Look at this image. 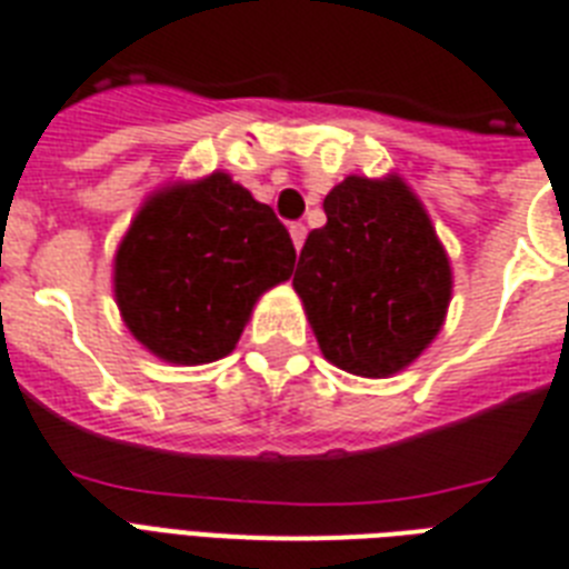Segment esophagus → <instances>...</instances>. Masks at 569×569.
Segmentation results:
<instances>
[{"label": "esophagus", "mask_w": 569, "mask_h": 569, "mask_svg": "<svg viewBox=\"0 0 569 569\" xmlns=\"http://www.w3.org/2000/svg\"><path fill=\"white\" fill-rule=\"evenodd\" d=\"M306 222H290V238H293V247L302 249V243H306Z\"/></svg>", "instance_id": "obj_1"}]
</instances>
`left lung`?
I'll use <instances>...</instances> for the list:
<instances>
[{"mask_svg":"<svg viewBox=\"0 0 569 569\" xmlns=\"http://www.w3.org/2000/svg\"><path fill=\"white\" fill-rule=\"evenodd\" d=\"M308 234L293 288L322 356L367 379L402 370L447 317L452 272L429 213L399 179L349 176Z\"/></svg>","mask_w":569,"mask_h":569,"instance_id":"left-lung-1","label":"left lung"}]
</instances>
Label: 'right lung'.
I'll list each match as a JSON object with an SVG mask.
<instances>
[{
  "instance_id": "right-lung-1",
  "label": "right lung",
  "mask_w": 569,
  "mask_h": 569,
  "mask_svg": "<svg viewBox=\"0 0 569 569\" xmlns=\"http://www.w3.org/2000/svg\"><path fill=\"white\" fill-rule=\"evenodd\" d=\"M297 249L270 206L213 172L163 190L134 217L113 263L131 335L172 363L229 356L263 290L290 279Z\"/></svg>"
}]
</instances>
